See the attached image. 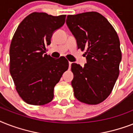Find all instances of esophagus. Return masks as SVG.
Instances as JSON below:
<instances>
[{
  "label": "esophagus",
  "mask_w": 133,
  "mask_h": 133,
  "mask_svg": "<svg viewBox=\"0 0 133 133\" xmlns=\"http://www.w3.org/2000/svg\"><path fill=\"white\" fill-rule=\"evenodd\" d=\"M71 64H72V63L69 62V69H70L71 68Z\"/></svg>",
  "instance_id": "1"
}]
</instances>
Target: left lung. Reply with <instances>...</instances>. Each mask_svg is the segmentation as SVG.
Masks as SVG:
<instances>
[{
    "label": "left lung",
    "mask_w": 133,
    "mask_h": 133,
    "mask_svg": "<svg viewBox=\"0 0 133 133\" xmlns=\"http://www.w3.org/2000/svg\"><path fill=\"white\" fill-rule=\"evenodd\" d=\"M66 24L77 41L78 49L85 50L87 63H72L74 95L81 102L95 105L111 93L119 76L122 61L117 32L103 16L90 11L67 16Z\"/></svg>",
    "instance_id": "left-lung-1"
}]
</instances>
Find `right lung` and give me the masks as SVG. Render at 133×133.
Here are the masks:
<instances>
[{
    "label": "right lung",
    "instance_id": "1",
    "mask_svg": "<svg viewBox=\"0 0 133 133\" xmlns=\"http://www.w3.org/2000/svg\"><path fill=\"white\" fill-rule=\"evenodd\" d=\"M65 16L34 12L23 20L14 33L9 48V72L17 92L28 104L44 105L52 101L54 86L68 69L64 56L54 58L45 54L52 34L64 25Z\"/></svg>",
    "mask_w": 133,
    "mask_h": 133
}]
</instances>
